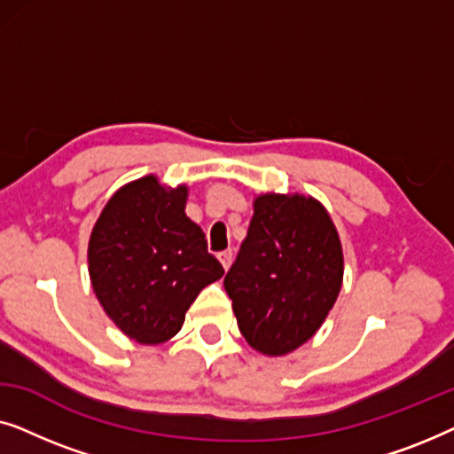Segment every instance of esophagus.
Listing matches in <instances>:
<instances>
[{
  "label": "esophagus",
  "instance_id": "esophagus-1",
  "mask_svg": "<svg viewBox=\"0 0 454 454\" xmlns=\"http://www.w3.org/2000/svg\"><path fill=\"white\" fill-rule=\"evenodd\" d=\"M219 262L223 264V269L229 270V266H231V262H233V252H231V250L221 252V254H219Z\"/></svg>",
  "mask_w": 454,
  "mask_h": 454
}]
</instances>
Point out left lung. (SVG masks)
Instances as JSON below:
<instances>
[{"instance_id":"obj_1","label":"left lung","mask_w":454,"mask_h":454,"mask_svg":"<svg viewBox=\"0 0 454 454\" xmlns=\"http://www.w3.org/2000/svg\"><path fill=\"white\" fill-rule=\"evenodd\" d=\"M343 270V246L325 204L266 192L254 198L247 235L223 285L247 345L281 357L318 333Z\"/></svg>"}]
</instances>
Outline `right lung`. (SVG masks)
I'll use <instances>...</instances> for the list:
<instances>
[{"label":"right lung","instance_id":"obj_1","mask_svg":"<svg viewBox=\"0 0 454 454\" xmlns=\"http://www.w3.org/2000/svg\"><path fill=\"white\" fill-rule=\"evenodd\" d=\"M185 202L188 185L171 188L151 173L121 185L90 231L92 291L114 325L140 345L176 337L198 294L225 275Z\"/></svg>","mask_w":454,"mask_h":454}]
</instances>
